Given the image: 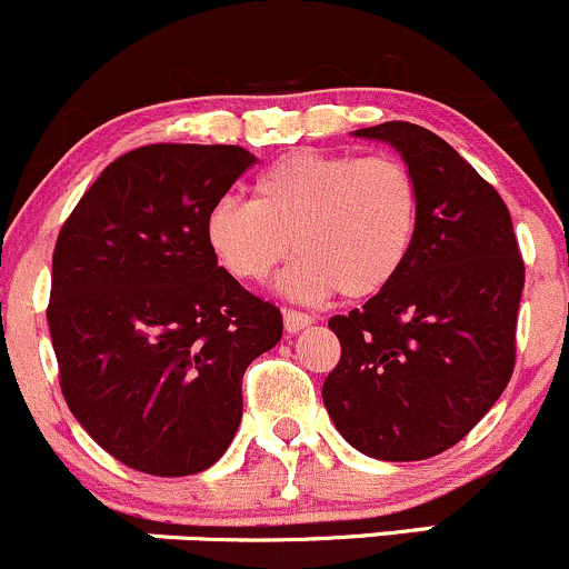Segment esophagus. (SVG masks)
I'll return each mask as SVG.
<instances>
[{"label": "esophagus", "instance_id": "obj_1", "mask_svg": "<svg viewBox=\"0 0 569 569\" xmlns=\"http://www.w3.org/2000/svg\"><path fill=\"white\" fill-rule=\"evenodd\" d=\"M315 318L307 312H296V309H284V329L287 335H298L301 329L312 326Z\"/></svg>", "mask_w": 569, "mask_h": 569}]
</instances>
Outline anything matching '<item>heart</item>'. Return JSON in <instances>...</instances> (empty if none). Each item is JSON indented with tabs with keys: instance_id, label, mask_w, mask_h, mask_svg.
<instances>
[{
	"instance_id": "1",
	"label": "heart",
	"mask_w": 569,
	"mask_h": 569,
	"mask_svg": "<svg viewBox=\"0 0 569 569\" xmlns=\"http://www.w3.org/2000/svg\"><path fill=\"white\" fill-rule=\"evenodd\" d=\"M420 221L412 171L392 157L292 151L254 182V199L227 196L207 210L210 254L240 282H266L292 251L279 277L292 301L370 298L407 266Z\"/></svg>"
}]
</instances>
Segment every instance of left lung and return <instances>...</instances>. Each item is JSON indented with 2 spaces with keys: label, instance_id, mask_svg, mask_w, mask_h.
I'll return each mask as SVG.
<instances>
[{
  "label": "left lung",
  "instance_id": "left-lung-1",
  "mask_svg": "<svg viewBox=\"0 0 569 569\" xmlns=\"http://www.w3.org/2000/svg\"><path fill=\"white\" fill-rule=\"evenodd\" d=\"M351 134L401 154L420 221L403 271L329 320L342 357L323 403L359 453L418 462L457 446L509 385L526 268L503 199L446 140L409 121Z\"/></svg>",
  "mask_w": 569,
  "mask_h": 569
}]
</instances>
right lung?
Masks as SVG:
<instances>
[{
  "mask_svg": "<svg viewBox=\"0 0 569 569\" xmlns=\"http://www.w3.org/2000/svg\"><path fill=\"white\" fill-rule=\"evenodd\" d=\"M257 157L154 143L99 173L60 229L49 335L82 429L127 468L193 476L243 418V373L282 315L218 268L204 218Z\"/></svg>",
  "mask_w": 569,
  "mask_h": 569,
  "instance_id": "obj_1",
  "label": "right lung"
}]
</instances>
